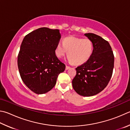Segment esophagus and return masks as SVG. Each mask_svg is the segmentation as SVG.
I'll return each mask as SVG.
<instances>
[{
  "instance_id": "34e87169",
  "label": "esophagus",
  "mask_w": 130,
  "mask_h": 130,
  "mask_svg": "<svg viewBox=\"0 0 130 130\" xmlns=\"http://www.w3.org/2000/svg\"><path fill=\"white\" fill-rule=\"evenodd\" d=\"M70 68V67H68V66H66V68H65L66 70H68V69H69Z\"/></svg>"
}]
</instances>
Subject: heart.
<instances>
[{"label": "heart", "mask_w": 130, "mask_h": 130, "mask_svg": "<svg viewBox=\"0 0 130 130\" xmlns=\"http://www.w3.org/2000/svg\"><path fill=\"white\" fill-rule=\"evenodd\" d=\"M94 45L91 40L70 36L66 37L62 44L58 42L55 49L56 55L62 58L68 53V60L75 65H81L90 58Z\"/></svg>", "instance_id": "b5f03b06"}]
</instances>
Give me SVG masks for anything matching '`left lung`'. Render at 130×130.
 Returning <instances> with one entry per match:
<instances>
[{"instance_id": "8db88e82", "label": "left lung", "mask_w": 130, "mask_h": 130, "mask_svg": "<svg viewBox=\"0 0 130 130\" xmlns=\"http://www.w3.org/2000/svg\"><path fill=\"white\" fill-rule=\"evenodd\" d=\"M84 35L93 42V52L86 62L75 68L77 74L72 85L79 95L90 96L100 93L107 86L112 76L114 56L108 41L92 33Z\"/></svg>"}]
</instances>
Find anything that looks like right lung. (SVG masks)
<instances>
[{
  "mask_svg": "<svg viewBox=\"0 0 130 130\" xmlns=\"http://www.w3.org/2000/svg\"><path fill=\"white\" fill-rule=\"evenodd\" d=\"M61 38L59 29L42 27L24 37L18 57L20 77L30 90L45 94L55 86L58 74L65 69L56 56Z\"/></svg>",
  "mask_w": 130,
  "mask_h": 130,
  "instance_id": "obj_1",
  "label": "right lung"
}]
</instances>
